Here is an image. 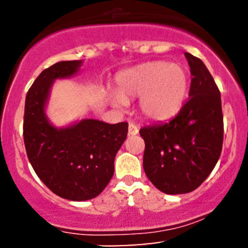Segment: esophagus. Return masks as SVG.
<instances>
[{
	"mask_svg": "<svg viewBox=\"0 0 248 248\" xmlns=\"http://www.w3.org/2000/svg\"><path fill=\"white\" fill-rule=\"evenodd\" d=\"M138 134H139L138 126H136L135 124H129V126H128V135L134 136V135H138Z\"/></svg>",
	"mask_w": 248,
	"mask_h": 248,
	"instance_id": "obj_1",
	"label": "esophagus"
}]
</instances>
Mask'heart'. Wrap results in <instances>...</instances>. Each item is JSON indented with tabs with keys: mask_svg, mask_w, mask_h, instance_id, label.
<instances>
[{
	"mask_svg": "<svg viewBox=\"0 0 248 248\" xmlns=\"http://www.w3.org/2000/svg\"><path fill=\"white\" fill-rule=\"evenodd\" d=\"M116 92L109 101L124 108L139 98V109L150 121H166L181 110L189 91V76L182 65L164 61L148 62L122 70L115 77Z\"/></svg>",
	"mask_w": 248,
	"mask_h": 248,
	"instance_id": "heart-1",
	"label": "heart"
}]
</instances>
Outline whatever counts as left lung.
<instances>
[{
  "label": "left lung",
  "mask_w": 248,
  "mask_h": 248,
  "mask_svg": "<svg viewBox=\"0 0 248 248\" xmlns=\"http://www.w3.org/2000/svg\"><path fill=\"white\" fill-rule=\"evenodd\" d=\"M191 72L189 99L175 118L140 129L146 142L143 169L168 195L191 192L209 177L224 138L221 99L204 62L186 52Z\"/></svg>",
  "instance_id": "left-lung-1"
}]
</instances>
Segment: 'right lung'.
Masks as SVG:
<instances>
[{
	"label": "right lung",
	"instance_id": "right-lung-1",
	"mask_svg": "<svg viewBox=\"0 0 248 248\" xmlns=\"http://www.w3.org/2000/svg\"><path fill=\"white\" fill-rule=\"evenodd\" d=\"M82 61L58 62L37 77L25 98V150L39 179L59 197L88 201L100 195L114 173V158L127 138L128 124L81 119L57 127L47 118L51 88L78 75Z\"/></svg>",
	"mask_w": 248,
	"mask_h": 248
}]
</instances>
